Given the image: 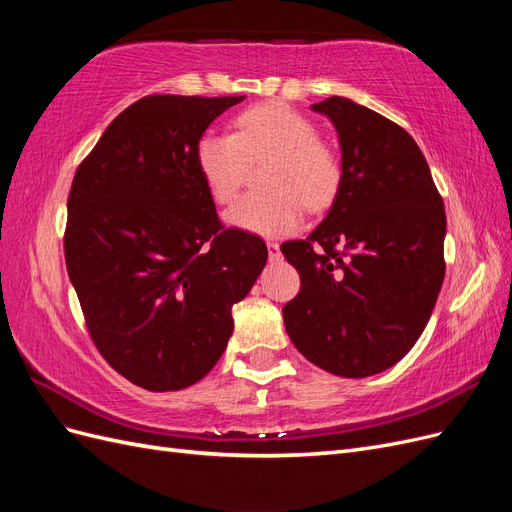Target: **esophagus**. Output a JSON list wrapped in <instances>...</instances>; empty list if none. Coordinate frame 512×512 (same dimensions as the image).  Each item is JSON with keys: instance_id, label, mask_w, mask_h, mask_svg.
Returning <instances> with one entry per match:
<instances>
[{"instance_id": "obj_1", "label": "esophagus", "mask_w": 512, "mask_h": 512, "mask_svg": "<svg viewBox=\"0 0 512 512\" xmlns=\"http://www.w3.org/2000/svg\"><path fill=\"white\" fill-rule=\"evenodd\" d=\"M267 250H269V258H271V260L280 258V243L269 241V243H267Z\"/></svg>"}]
</instances>
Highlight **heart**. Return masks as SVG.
Segmentation results:
<instances>
[{
  "label": "heart",
  "instance_id": "heart-1",
  "mask_svg": "<svg viewBox=\"0 0 512 512\" xmlns=\"http://www.w3.org/2000/svg\"><path fill=\"white\" fill-rule=\"evenodd\" d=\"M232 126V134L207 132L196 143V166L215 203H232L250 166L271 162L262 173L269 192L245 194L226 213L230 226L262 237L290 235L303 222V205L316 211L335 196L342 162L297 108L282 100L254 104Z\"/></svg>",
  "mask_w": 512,
  "mask_h": 512
}]
</instances>
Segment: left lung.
Listing matches in <instances>:
<instances>
[{
  "mask_svg": "<svg viewBox=\"0 0 512 512\" xmlns=\"http://www.w3.org/2000/svg\"><path fill=\"white\" fill-rule=\"evenodd\" d=\"M312 108L337 130L342 179L312 235L282 243L301 275L282 314L307 361L365 378L404 359L425 329L446 271V213L404 128L339 96Z\"/></svg>",
  "mask_w": 512,
  "mask_h": 512,
  "instance_id": "1",
  "label": "left lung"
}]
</instances>
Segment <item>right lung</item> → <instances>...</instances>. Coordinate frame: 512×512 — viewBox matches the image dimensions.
I'll list each match as a JSON object with an SVG mask.
<instances>
[{
	"mask_svg": "<svg viewBox=\"0 0 512 512\" xmlns=\"http://www.w3.org/2000/svg\"><path fill=\"white\" fill-rule=\"evenodd\" d=\"M245 96L153 94L130 104L79 164L64 252L89 337L147 391L205 378L232 335V305L267 245L224 228L196 166L211 121Z\"/></svg>",
	"mask_w": 512,
	"mask_h": 512,
	"instance_id": "add662e5",
	"label": "right lung"
}]
</instances>
